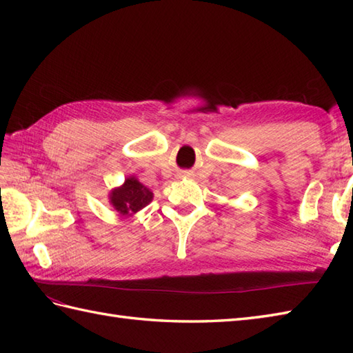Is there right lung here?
<instances>
[{"label": "right lung", "instance_id": "add662e5", "mask_svg": "<svg viewBox=\"0 0 353 353\" xmlns=\"http://www.w3.org/2000/svg\"><path fill=\"white\" fill-rule=\"evenodd\" d=\"M108 199L119 215L132 216L152 203L153 192L142 185L137 176H129L123 185L110 190Z\"/></svg>", "mask_w": 353, "mask_h": 353}]
</instances>
